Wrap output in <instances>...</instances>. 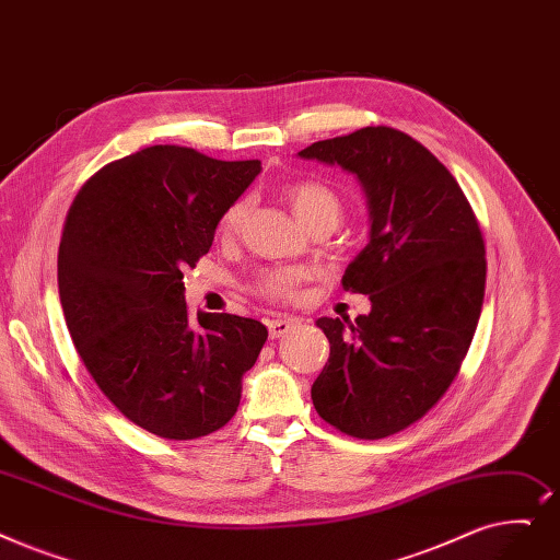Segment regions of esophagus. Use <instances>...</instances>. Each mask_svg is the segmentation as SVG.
Returning <instances> with one entry per match:
<instances>
[{"instance_id":"esophagus-1","label":"esophagus","mask_w":560,"mask_h":560,"mask_svg":"<svg viewBox=\"0 0 560 560\" xmlns=\"http://www.w3.org/2000/svg\"><path fill=\"white\" fill-rule=\"evenodd\" d=\"M293 327H295L293 318H275V320L267 323V329H270V338H281Z\"/></svg>"}]
</instances>
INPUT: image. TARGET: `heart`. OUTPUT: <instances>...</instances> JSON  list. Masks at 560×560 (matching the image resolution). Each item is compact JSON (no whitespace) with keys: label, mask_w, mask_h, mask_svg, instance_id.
I'll use <instances>...</instances> for the list:
<instances>
[{"label":"heart","mask_w":560,"mask_h":560,"mask_svg":"<svg viewBox=\"0 0 560 560\" xmlns=\"http://www.w3.org/2000/svg\"><path fill=\"white\" fill-rule=\"evenodd\" d=\"M285 199L293 208V212L298 214V220L306 226L313 229L318 224H329L331 229L338 224L340 214H343V199H340V194L325 180H295V183H288L283 187ZM247 214H249V201L247 199H237L233 201L224 214L220 217V231L222 237L231 240L235 237L242 226L247 222ZM304 270L300 267H279V270H265L254 288L256 293L262 298H270V300H288L295 295V288L304 281Z\"/></svg>","instance_id":"obj_1"}]
</instances>
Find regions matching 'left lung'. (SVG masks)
Returning <instances> with one entry per match:
<instances>
[{
    "label": "left lung",
    "mask_w": 560,
    "mask_h": 560,
    "mask_svg": "<svg viewBox=\"0 0 560 560\" xmlns=\"http://www.w3.org/2000/svg\"><path fill=\"white\" fill-rule=\"evenodd\" d=\"M304 160L338 164L366 191L371 240L343 288L371 313L320 318L329 359L311 386L315 411L357 440L419 421L455 380L485 298V242L448 168L409 135L377 126L315 141Z\"/></svg>",
    "instance_id": "obj_1"
}]
</instances>
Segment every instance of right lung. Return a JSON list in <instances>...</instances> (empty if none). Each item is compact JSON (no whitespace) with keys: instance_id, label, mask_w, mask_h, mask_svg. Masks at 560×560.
<instances>
[{"instance_id":"right-lung-1","label":"right lung","mask_w":560,"mask_h":560,"mask_svg":"<svg viewBox=\"0 0 560 560\" xmlns=\"http://www.w3.org/2000/svg\"><path fill=\"white\" fill-rule=\"evenodd\" d=\"M258 174V160L149 145L103 166L68 210L57 267L72 343L120 415L164 440L224 428L267 340L240 315L191 320L183 283Z\"/></svg>"}]
</instances>
